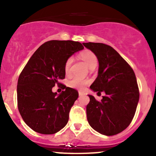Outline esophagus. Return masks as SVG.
I'll return each mask as SVG.
<instances>
[{"label":"esophagus","mask_w":156,"mask_h":156,"mask_svg":"<svg viewBox=\"0 0 156 156\" xmlns=\"http://www.w3.org/2000/svg\"><path fill=\"white\" fill-rule=\"evenodd\" d=\"M78 94H79V96H82V95H83V93L81 92H78Z\"/></svg>","instance_id":"obj_1"}]
</instances>
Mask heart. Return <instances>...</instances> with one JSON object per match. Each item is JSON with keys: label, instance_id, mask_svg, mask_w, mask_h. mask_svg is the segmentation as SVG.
<instances>
[{"label": "heart", "instance_id": "b5f03b06", "mask_svg": "<svg viewBox=\"0 0 156 156\" xmlns=\"http://www.w3.org/2000/svg\"><path fill=\"white\" fill-rule=\"evenodd\" d=\"M80 58L83 62H85L86 64L87 65L89 69L92 67H96L97 64H98V58L97 56L92 52L89 51H83L80 54ZM73 57H69L66 61L65 64H64V72L67 75H69L70 73V67L73 62ZM89 83L88 80L83 79L80 78L79 77H74L72 80H69V87H73L74 89H83L86 85H87Z\"/></svg>", "mask_w": 156, "mask_h": 156}]
</instances>
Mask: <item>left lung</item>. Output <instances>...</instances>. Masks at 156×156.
<instances>
[{"label": "left lung", "instance_id": "left-lung-1", "mask_svg": "<svg viewBox=\"0 0 156 156\" xmlns=\"http://www.w3.org/2000/svg\"><path fill=\"white\" fill-rule=\"evenodd\" d=\"M83 44L95 54L99 63L98 77L90 89L105 93L101 101L89 94L87 120L98 133L116 135L128 128L136 110L139 92L135 73L111 46L98 42Z\"/></svg>", "mask_w": 156, "mask_h": 156}]
</instances>
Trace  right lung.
Returning <instances> with one entry per match:
<instances>
[{
	"instance_id": "right-lung-1",
	"label": "right lung",
	"mask_w": 156,
	"mask_h": 156,
	"mask_svg": "<svg viewBox=\"0 0 156 156\" xmlns=\"http://www.w3.org/2000/svg\"><path fill=\"white\" fill-rule=\"evenodd\" d=\"M83 48L75 41H48L28 60L17 82V105L23 119L33 130L53 134L67 124L78 91L64 86L65 90L58 94L52 89L65 78L67 58Z\"/></svg>"
}]
</instances>
